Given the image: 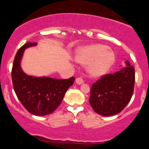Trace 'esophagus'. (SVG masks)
<instances>
[{"label": "esophagus", "mask_w": 149, "mask_h": 149, "mask_svg": "<svg viewBox=\"0 0 149 149\" xmlns=\"http://www.w3.org/2000/svg\"><path fill=\"white\" fill-rule=\"evenodd\" d=\"M83 83H84V80H83V78L81 77L76 78V84H77L80 85V84H82Z\"/></svg>", "instance_id": "1"}]
</instances>
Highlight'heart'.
I'll list each match as a JSON object with an SVG mask.
<instances>
[{"instance_id": "heart-1", "label": "heart", "mask_w": 149, "mask_h": 149, "mask_svg": "<svg viewBox=\"0 0 149 149\" xmlns=\"http://www.w3.org/2000/svg\"><path fill=\"white\" fill-rule=\"evenodd\" d=\"M102 45H95L79 50L77 60L82 63H90L89 72L95 77L104 75L114 63L113 54Z\"/></svg>"}]
</instances>
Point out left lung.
Instances as JSON below:
<instances>
[{
  "mask_svg": "<svg viewBox=\"0 0 149 149\" xmlns=\"http://www.w3.org/2000/svg\"><path fill=\"white\" fill-rule=\"evenodd\" d=\"M127 66L113 74L102 76L92 85L89 104L94 111L104 116L119 113L134 93L135 70L128 61Z\"/></svg>",
  "mask_w": 149,
  "mask_h": 149,
  "instance_id": "8db88e82",
  "label": "left lung"
}]
</instances>
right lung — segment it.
<instances>
[{
	"label": "right lung",
	"mask_w": 149,
	"mask_h": 149,
	"mask_svg": "<svg viewBox=\"0 0 149 149\" xmlns=\"http://www.w3.org/2000/svg\"><path fill=\"white\" fill-rule=\"evenodd\" d=\"M35 45L36 42H27L19 48L13 61L12 81L15 94L24 108L35 116H45L58 107L75 78L36 77L24 73L21 68L24 51Z\"/></svg>",
	"instance_id": "obj_1"
}]
</instances>
